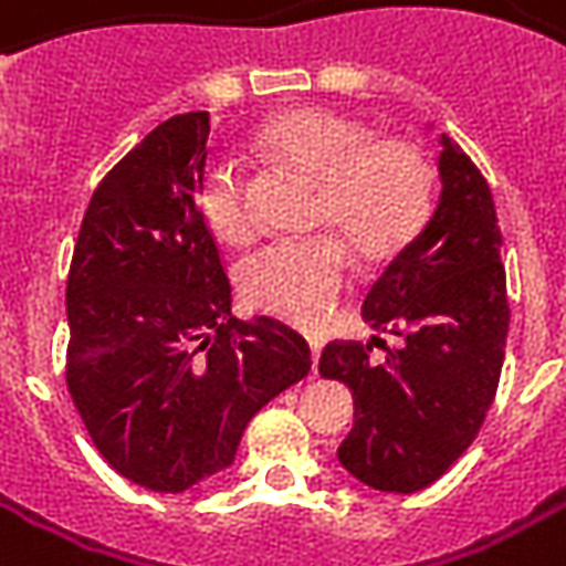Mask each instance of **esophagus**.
<instances>
[{"instance_id":"obj_1","label":"esophagus","mask_w":566,"mask_h":566,"mask_svg":"<svg viewBox=\"0 0 566 566\" xmlns=\"http://www.w3.org/2000/svg\"><path fill=\"white\" fill-rule=\"evenodd\" d=\"M306 344H310V350H313V360H319L322 347H325V338H322V335H306Z\"/></svg>"}]
</instances>
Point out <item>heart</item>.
Returning <instances> with one entry per match:
<instances>
[{
	"instance_id": "heart-1",
	"label": "heart",
	"mask_w": 566,
	"mask_h": 566,
	"mask_svg": "<svg viewBox=\"0 0 566 566\" xmlns=\"http://www.w3.org/2000/svg\"><path fill=\"white\" fill-rule=\"evenodd\" d=\"M260 153L319 185L310 224L335 234L265 244L241 263L238 287L260 313L316 325L347 291V247L363 263H381L417 234L432 209L436 168L413 140L376 137L369 125L328 108L275 118L260 137ZM200 212L224 244L244 247L256 234L244 171L228 159L206 168Z\"/></svg>"
}]
</instances>
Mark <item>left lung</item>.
I'll return each instance as SVG.
<instances>
[{
    "mask_svg": "<svg viewBox=\"0 0 566 566\" xmlns=\"http://www.w3.org/2000/svg\"><path fill=\"white\" fill-rule=\"evenodd\" d=\"M439 200L381 269L363 319L400 338L373 360V344L328 342L325 379L354 391V429L342 467L379 492L410 495L448 473L492 407L507 344V284L489 181L441 134Z\"/></svg>",
    "mask_w": 566,
    "mask_h": 566,
    "instance_id": "8db88e82",
    "label": "left lung"
}]
</instances>
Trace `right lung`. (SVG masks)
<instances>
[{
	"instance_id": "right-lung-1",
	"label": "right lung",
	"mask_w": 566,
	"mask_h": 566,
	"mask_svg": "<svg viewBox=\"0 0 566 566\" xmlns=\"http://www.w3.org/2000/svg\"><path fill=\"white\" fill-rule=\"evenodd\" d=\"M209 112L168 118L90 197L69 272L65 379L118 476L185 492L224 470L247 422L310 373L284 322L231 316L200 212Z\"/></svg>"
}]
</instances>
